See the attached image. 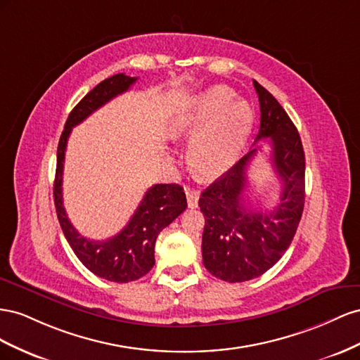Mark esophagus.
Wrapping results in <instances>:
<instances>
[{"mask_svg": "<svg viewBox=\"0 0 360 360\" xmlns=\"http://www.w3.org/2000/svg\"><path fill=\"white\" fill-rule=\"evenodd\" d=\"M186 196H187L188 208H196L198 203H199V191L191 190V188H186Z\"/></svg>", "mask_w": 360, "mask_h": 360, "instance_id": "34e87169", "label": "esophagus"}]
</instances>
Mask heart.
I'll use <instances>...</instances> for the list:
<instances>
[{
  "label": "heart",
  "instance_id": "b5f03b06",
  "mask_svg": "<svg viewBox=\"0 0 360 360\" xmlns=\"http://www.w3.org/2000/svg\"><path fill=\"white\" fill-rule=\"evenodd\" d=\"M233 90L212 86L190 99L170 123L173 139H190V164L199 178L214 181L238 162L253 123L249 102Z\"/></svg>",
  "mask_w": 360,
  "mask_h": 360
}]
</instances>
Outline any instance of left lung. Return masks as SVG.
<instances>
[{"mask_svg":"<svg viewBox=\"0 0 360 360\" xmlns=\"http://www.w3.org/2000/svg\"><path fill=\"white\" fill-rule=\"evenodd\" d=\"M253 86L261 108L255 143L262 139L270 141L271 166L282 182L281 202L265 212L244 207L248 169L258 155V146L214 181L199 199L205 215L203 265L212 276L231 283L252 281L282 258L304 207V152L299 131L269 90L255 79Z\"/></svg>","mask_w":360,"mask_h":360,"instance_id":"obj_1","label":"left lung"}]
</instances>
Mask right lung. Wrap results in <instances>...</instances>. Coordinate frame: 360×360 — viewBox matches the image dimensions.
Masks as SVG:
<instances>
[{
    "instance_id": "right-lung-1",
    "label": "right lung",
    "mask_w": 360,
    "mask_h": 360,
    "mask_svg": "<svg viewBox=\"0 0 360 360\" xmlns=\"http://www.w3.org/2000/svg\"><path fill=\"white\" fill-rule=\"evenodd\" d=\"M137 81L125 74L112 75L91 89L70 111L57 148V169L54 181V203L57 217L69 245L87 270L98 277L127 283L137 281L150 271L155 264V241L158 233L187 208L184 188L178 184H155L141 199L131 220L117 235L108 240L95 241L81 235L63 207V162L70 131L91 112L108 101L127 91Z\"/></svg>"
}]
</instances>
